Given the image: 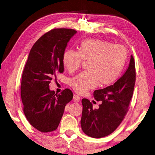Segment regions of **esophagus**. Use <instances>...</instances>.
I'll return each instance as SVG.
<instances>
[{
  "mask_svg": "<svg viewBox=\"0 0 155 155\" xmlns=\"http://www.w3.org/2000/svg\"><path fill=\"white\" fill-rule=\"evenodd\" d=\"M73 99H74L75 102H79V101L80 100V97L78 95H77V94H74Z\"/></svg>",
  "mask_w": 155,
  "mask_h": 155,
  "instance_id": "esophagus-1",
  "label": "esophagus"
}]
</instances>
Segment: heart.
Here are the masks:
<instances>
[{
	"mask_svg": "<svg viewBox=\"0 0 155 155\" xmlns=\"http://www.w3.org/2000/svg\"><path fill=\"white\" fill-rule=\"evenodd\" d=\"M78 51L68 49L63 54L62 61L69 72L80 68L82 61H89L88 71L71 78L69 85L77 93L84 94L100 86H108L118 80L127 59L124 46L106 41L87 39L78 45Z\"/></svg>",
	"mask_w": 155,
	"mask_h": 155,
	"instance_id": "1",
	"label": "heart"
}]
</instances>
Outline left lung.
Instances as JSON below:
<instances>
[{
	"instance_id": "left-lung-1",
	"label": "left lung",
	"mask_w": 155,
	"mask_h": 155,
	"mask_svg": "<svg viewBox=\"0 0 155 155\" xmlns=\"http://www.w3.org/2000/svg\"><path fill=\"white\" fill-rule=\"evenodd\" d=\"M135 80L134 59L131 55L128 68L122 77L113 85L94 91V98L102 102L98 109H93L89 100L82 99L81 126L85 134L99 138L110 134L118 128L128 110Z\"/></svg>"
}]
</instances>
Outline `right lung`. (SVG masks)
<instances>
[{"instance_id":"obj_1","label":"right lung","mask_w":155,"mask_h":155,"mask_svg":"<svg viewBox=\"0 0 155 155\" xmlns=\"http://www.w3.org/2000/svg\"><path fill=\"white\" fill-rule=\"evenodd\" d=\"M77 31L55 29L38 39L31 48L22 75L21 95L23 112L30 124L42 132L55 130L73 93L65 89L60 94L49 89L57 73H63V54Z\"/></svg>"}]
</instances>
